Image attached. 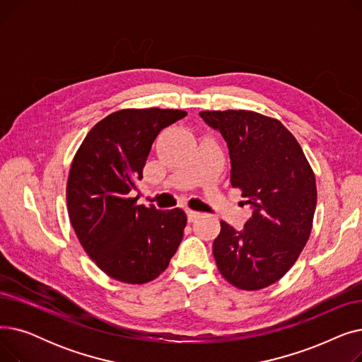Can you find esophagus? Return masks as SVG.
I'll return each instance as SVG.
<instances>
[{
    "instance_id": "34e87169",
    "label": "esophagus",
    "mask_w": 362,
    "mask_h": 362,
    "mask_svg": "<svg viewBox=\"0 0 362 362\" xmlns=\"http://www.w3.org/2000/svg\"><path fill=\"white\" fill-rule=\"evenodd\" d=\"M201 217V213L199 211H194V210H187V220L189 221H194L197 218Z\"/></svg>"
}]
</instances>
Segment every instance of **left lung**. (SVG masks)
<instances>
[{"mask_svg": "<svg viewBox=\"0 0 362 362\" xmlns=\"http://www.w3.org/2000/svg\"><path fill=\"white\" fill-rule=\"evenodd\" d=\"M230 156V183L252 216L242 230L220 221L213 254L221 276L243 291L267 288L286 274L305 246L317 204L313 170L279 120L245 110L202 111Z\"/></svg>", "mask_w": 362, "mask_h": 362, "instance_id": "left-lung-1", "label": "left lung"}]
</instances>
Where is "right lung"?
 Returning a JSON list of instances; mask_svg holds the SVG:
<instances>
[{
  "label": "right lung",
  "instance_id": "1",
  "mask_svg": "<svg viewBox=\"0 0 362 362\" xmlns=\"http://www.w3.org/2000/svg\"><path fill=\"white\" fill-rule=\"evenodd\" d=\"M182 110H120L95 124L76 154L67 208L86 254L110 277L142 284L158 277L179 248L182 208L136 205V183L158 133L186 117Z\"/></svg>",
  "mask_w": 362,
  "mask_h": 362
}]
</instances>
